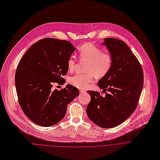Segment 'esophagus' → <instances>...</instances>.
<instances>
[{"label":"esophagus","mask_w":160,"mask_h":160,"mask_svg":"<svg viewBox=\"0 0 160 160\" xmlns=\"http://www.w3.org/2000/svg\"><path fill=\"white\" fill-rule=\"evenodd\" d=\"M79 92H80L81 93H84V92H85V91H84V90H80Z\"/></svg>","instance_id":"obj_1"}]
</instances>
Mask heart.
<instances>
[{
	"label": "heart",
	"mask_w": 160,
	"mask_h": 160,
	"mask_svg": "<svg viewBox=\"0 0 160 160\" xmlns=\"http://www.w3.org/2000/svg\"><path fill=\"white\" fill-rule=\"evenodd\" d=\"M79 57L81 60L88 61L86 74H76L69 79V82L79 89H86L94 81V74L102 77L105 76L110 69L112 65L111 56L102 52V50L91 43H86L81 45L78 50ZM76 60L74 57L69 58L68 62V69L74 70Z\"/></svg>",
	"instance_id": "1"
}]
</instances>
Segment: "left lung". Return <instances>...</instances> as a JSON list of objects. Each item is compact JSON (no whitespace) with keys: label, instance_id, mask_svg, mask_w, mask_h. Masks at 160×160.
<instances>
[{"label":"left lung","instance_id":"8db88e82","mask_svg":"<svg viewBox=\"0 0 160 160\" xmlns=\"http://www.w3.org/2000/svg\"><path fill=\"white\" fill-rule=\"evenodd\" d=\"M105 45L112 59L110 71L98 82L105 97L88 91L91 101L86 108L89 118L102 128L116 127L134 112L143 86V72L136 57L122 40L107 38Z\"/></svg>","mask_w":160,"mask_h":160}]
</instances>
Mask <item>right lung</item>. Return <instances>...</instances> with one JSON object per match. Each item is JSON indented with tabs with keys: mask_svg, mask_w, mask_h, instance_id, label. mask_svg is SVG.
Returning <instances> with one entry per match:
<instances>
[{
	"mask_svg": "<svg viewBox=\"0 0 160 160\" xmlns=\"http://www.w3.org/2000/svg\"><path fill=\"white\" fill-rule=\"evenodd\" d=\"M75 50L69 42L48 38L33 44L20 60L15 75L19 103L35 123L55 125L79 94V89L70 84L60 91L52 88L53 82H65L62 76L68 72V62Z\"/></svg>",
	"mask_w": 160,
	"mask_h": 160,
	"instance_id": "obj_1",
	"label": "right lung"
}]
</instances>
